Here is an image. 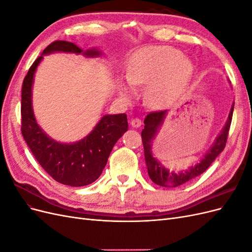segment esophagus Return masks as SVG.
<instances>
[{"mask_svg":"<svg viewBox=\"0 0 252 252\" xmlns=\"http://www.w3.org/2000/svg\"><path fill=\"white\" fill-rule=\"evenodd\" d=\"M130 125L133 127V128H139V127H141V125H142V122H141V120L140 119H132L131 121H130Z\"/></svg>","mask_w":252,"mask_h":252,"instance_id":"34e87169","label":"esophagus"}]
</instances>
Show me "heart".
I'll return each instance as SVG.
<instances>
[{
    "instance_id": "1",
    "label": "heart",
    "mask_w": 252,
    "mask_h": 252,
    "mask_svg": "<svg viewBox=\"0 0 252 252\" xmlns=\"http://www.w3.org/2000/svg\"><path fill=\"white\" fill-rule=\"evenodd\" d=\"M194 74V65L178 49L168 46L145 48L129 61L126 80L119 81V93L124 100L132 97L133 89L149 85L145 100L154 108H165L182 95Z\"/></svg>"
}]
</instances>
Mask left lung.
I'll return each mask as SVG.
<instances>
[{
	"mask_svg": "<svg viewBox=\"0 0 252 252\" xmlns=\"http://www.w3.org/2000/svg\"><path fill=\"white\" fill-rule=\"evenodd\" d=\"M234 107V102L231 105V108L228 114V119L223 127L222 130L218 134L215 142L211 145V147L207 150V152L201 158L197 163L192 164L188 167L186 170L181 171H173L158 161V158H155L152 154V142L156 139L157 134L158 133L159 128L162 127L164 120L167 116L168 111H158L151 112L147 114V117L144 120V129L142 130V140L144 146V156H145V163L147 166V170L149 178L151 181L156 183L157 185L163 187H178L183 184H185L188 181L196 178L197 175L202 174L204 171L207 170L211 163L215 161L216 158L222 152L225 148L228 131H229L231 120H232V112Z\"/></svg>",
	"mask_w": 252,
	"mask_h": 252,
	"instance_id": "obj_1",
	"label": "left lung"
}]
</instances>
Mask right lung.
Listing matches in <instances>:
<instances>
[{
  "label": "right lung",
  "instance_id": "right-lung-1",
  "mask_svg": "<svg viewBox=\"0 0 252 252\" xmlns=\"http://www.w3.org/2000/svg\"><path fill=\"white\" fill-rule=\"evenodd\" d=\"M53 52L83 55L86 58L101 57L97 48L82 50L66 41L51 43L37 58L22 86V134L36 161L50 177L61 184L81 187L94 183L107 164L110 152L118 140L128 130L125 113L105 114L85 138L72 143L53 140L37 124L32 106V86L37 66L44 56Z\"/></svg>",
  "mask_w": 252,
  "mask_h": 252
}]
</instances>
